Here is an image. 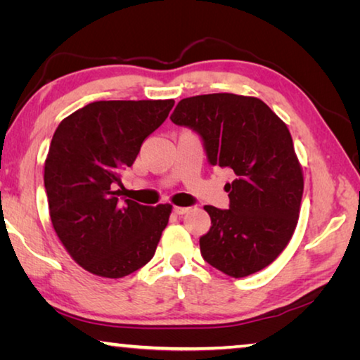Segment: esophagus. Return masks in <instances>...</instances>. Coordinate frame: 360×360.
Returning <instances> with one entry per match:
<instances>
[{
  "mask_svg": "<svg viewBox=\"0 0 360 360\" xmlns=\"http://www.w3.org/2000/svg\"><path fill=\"white\" fill-rule=\"evenodd\" d=\"M173 211H174L178 216H182V214H186V212L188 211V208H184V206H174Z\"/></svg>",
  "mask_w": 360,
  "mask_h": 360,
  "instance_id": "1",
  "label": "esophagus"
}]
</instances>
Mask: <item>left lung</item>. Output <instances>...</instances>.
I'll return each instance as SVG.
<instances>
[{"mask_svg": "<svg viewBox=\"0 0 360 360\" xmlns=\"http://www.w3.org/2000/svg\"><path fill=\"white\" fill-rule=\"evenodd\" d=\"M172 122L203 139L211 165L229 167L230 210L205 206L211 229L200 251L231 278L264 270L294 235L303 195V169L288 125L255 96L210 94L178 103Z\"/></svg>", "mask_w": 360, "mask_h": 360, "instance_id": "1", "label": "left lung"}]
</instances>
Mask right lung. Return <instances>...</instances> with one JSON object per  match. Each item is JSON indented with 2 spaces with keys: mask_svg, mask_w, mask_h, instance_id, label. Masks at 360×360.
<instances>
[{
  "mask_svg": "<svg viewBox=\"0 0 360 360\" xmlns=\"http://www.w3.org/2000/svg\"><path fill=\"white\" fill-rule=\"evenodd\" d=\"M174 106V100L94 101L57 127L44 162L53 230L76 264L124 278L154 257L172 205L120 202V173Z\"/></svg>",
  "mask_w": 360,
  "mask_h": 360,
  "instance_id": "1",
  "label": "right lung"
}]
</instances>
